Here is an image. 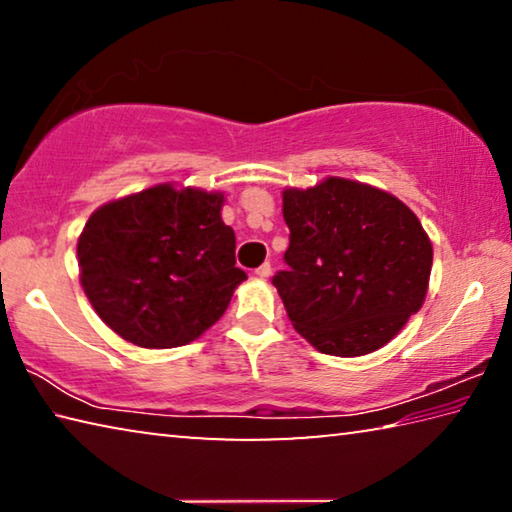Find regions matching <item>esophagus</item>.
<instances>
[{"label": "esophagus", "mask_w": 512, "mask_h": 512, "mask_svg": "<svg viewBox=\"0 0 512 512\" xmlns=\"http://www.w3.org/2000/svg\"><path fill=\"white\" fill-rule=\"evenodd\" d=\"M257 277H264V280H266V277H271V273H273V266H271V262H264L262 266H259L257 268Z\"/></svg>", "instance_id": "1"}]
</instances>
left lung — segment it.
<instances>
[{
  "label": "left lung",
  "mask_w": 512,
  "mask_h": 512,
  "mask_svg": "<svg viewBox=\"0 0 512 512\" xmlns=\"http://www.w3.org/2000/svg\"><path fill=\"white\" fill-rule=\"evenodd\" d=\"M287 271L273 284L293 327L323 354L386 345L427 296L433 248L409 207L377 187L327 178L284 189Z\"/></svg>",
  "instance_id": "obj_1"
}]
</instances>
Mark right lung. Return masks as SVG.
Instances as JSON below:
<instances>
[{"mask_svg": "<svg viewBox=\"0 0 512 512\" xmlns=\"http://www.w3.org/2000/svg\"><path fill=\"white\" fill-rule=\"evenodd\" d=\"M223 194L155 185L101 205L79 237L81 284L112 332L140 348L198 339L230 305L246 273Z\"/></svg>", "mask_w": 512, "mask_h": 512, "instance_id": "1", "label": "right lung"}]
</instances>
